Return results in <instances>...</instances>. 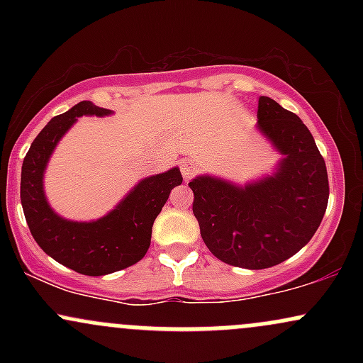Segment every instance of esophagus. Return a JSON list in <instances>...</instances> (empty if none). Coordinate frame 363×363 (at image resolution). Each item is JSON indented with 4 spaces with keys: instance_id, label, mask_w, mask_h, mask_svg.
Returning a JSON list of instances; mask_svg holds the SVG:
<instances>
[{
    "instance_id": "esophagus-1",
    "label": "esophagus",
    "mask_w": 363,
    "mask_h": 363,
    "mask_svg": "<svg viewBox=\"0 0 363 363\" xmlns=\"http://www.w3.org/2000/svg\"><path fill=\"white\" fill-rule=\"evenodd\" d=\"M196 170H198V165H196L194 160H191V158H186V160L181 162V174L182 177H184V181H189V179L196 174Z\"/></svg>"
}]
</instances>
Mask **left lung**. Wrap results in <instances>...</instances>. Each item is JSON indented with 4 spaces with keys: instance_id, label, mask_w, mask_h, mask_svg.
Instances as JSON below:
<instances>
[{
    "instance_id": "8db88e82",
    "label": "left lung",
    "mask_w": 363,
    "mask_h": 363,
    "mask_svg": "<svg viewBox=\"0 0 363 363\" xmlns=\"http://www.w3.org/2000/svg\"><path fill=\"white\" fill-rule=\"evenodd\" d=\"M256 129L281 155L269 176L242 186L210 174L189 182L206 247L245 269L272 268L301 251L318 230L329 198L324 158L297 114L259 97Z\"/></svg>"
}]
</instances>
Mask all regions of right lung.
Listing matches in <instances>:
<instances>
[{
  "instance_id": "right-lung-1",
  "label": "right lung",
  "mask_w": 363,
  "mask_h": 363,
  "mask_svg": "<svg viewBox=\"0 0 363 363\" xmlns=\"http://www.w3.org/2000/svg\"><path fill=\"white\" fill-rule=\"evenodd\" d=\"M112 111L83 101L45 124L23 158L20 199L30 234L39 247L66 268L104 277L136 264L152 240V227L170 191L182 182L179 167L141 179L102 218L74 222L62 218L44 193V172L54 148L82 116H111Z\"/></svg>"
}]
</instances>
